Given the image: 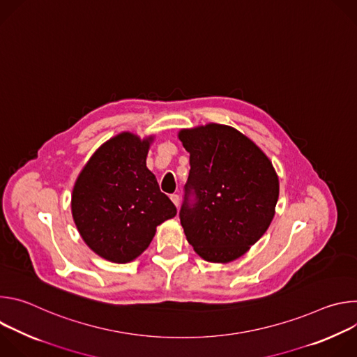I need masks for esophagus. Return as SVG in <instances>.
Here are the masks:
<instances>
[{"mask_svg": "<svg viewBox=\"0 0 357 357\" xmlns=\"http://www.w3.org/2000/svg\"><path fill=\"white\" fill-rule=\"evenodd\" d=\"M169 197H171V200H172V203H174V205H175V206L178 208V206H179V195L174 193V195H171Z\"/></svg>", "mask_w": 357, "mask_h": 357, "instance_id": "1", "label": "esophagus"}]
</instances>
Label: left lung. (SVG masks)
Listing matches in <instances>:
<instances>
[{"label": "left lung", "mask_w": 357, "mask_h": 357, "mask_svg": "<svg viewBox=\"0 0 357 357\" xmlns=\"http://www.w3.org/2000/svg\"><path fill=\"white\" fill-rule=\"evenodd\" d=\"M178 138L190 154L179 212L186 240L203 260L234 261L271 225L280 195L278 175L263 149L230 126L183 128ZM192 190L197 195L193 207L187 203Z\"/></svg>", "instance_id": "1"}]
</instances>
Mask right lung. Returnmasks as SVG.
<instances>
[{"label": "right lung", "instance_id": "right-lung-1", "mask_svg": "<svg viewBox=\"0 0 357 357\" xmlns=\"http://www.w3.org/2000/svg\"><path fill=\"white\" fill-rule=\"evenodd\" d=\"M152 142L154 135H114L96 149L75 182V225L89 248L112 263L135 260L154 238L157 226L176 215L146 168Z\"/></svg>", "mask_w": 357, "mask_h": 357}]
</instances>
